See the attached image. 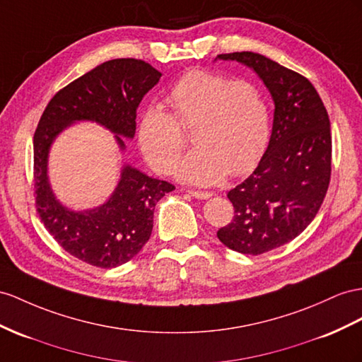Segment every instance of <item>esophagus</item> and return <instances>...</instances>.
Segmentation results:
<instances>
[{
    "label": "esophagus",
    "instance_id": "obj_1",
    "mask_svg": "<svg viewBox=\"0 0 362 362\" xmlns=\"http://www.w3.org/2000/svg\"><path fill=\"white\" fill-rule=\"evenodd\" d=\"M188 194H189V196H192V197L202 199V200L209 199L212 196V194L208 192V191H196V189H188Z\"/></svg>",
    "mask_w": 362,
    "mask_h": 362
}]
</instances>
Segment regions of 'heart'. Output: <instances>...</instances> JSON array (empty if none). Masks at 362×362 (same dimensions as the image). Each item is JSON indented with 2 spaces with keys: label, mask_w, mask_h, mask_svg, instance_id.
<instances>
[{
  "label": "heart",
  "mask_w": 362,
  "mask_h": 362,
  "mask_svg": "<svg viewBox=\"0 0 362 362\" xmlns=\"http://www.w3.org/2000/svg\"><path fill=\"white\" fill-rule=\"evenodd\" d=\"M166 104L171 115L157 105L146 107L137 132L144 157L159 173L173 170L187 145L183 129L192 127L196 148L175 168L188 183L216 185L228 173H247L269 142V105L251 81L191 70L175 81Z\"/></svg>",
  "instance_id": "b5f03b06"
}]
</instances>
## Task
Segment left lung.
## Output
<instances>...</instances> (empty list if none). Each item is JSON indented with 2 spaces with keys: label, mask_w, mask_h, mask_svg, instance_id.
Wrapping results in <instances>:
<instances>
[{
  "label": "left lung",
  "mask_w": 362,
  "mask_h": 362,
  "mask_svg": "<svg viewBox=\"0 0 362 362\" xmlns=\"http://www.w3.org/2000/svg\"><path fill=\"white\" fill-rule=\"evenodd\" d=\"M251 67L269 88L275 111L269 145L254 173L228 192L234 218L221 243L260 255L298 237L317 216L332 173L327 110L308 78L252 52L221 53Z\"/></svg>",
  "instance_id": "1"
}]
</instances>
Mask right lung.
<instances>
[{"mask_svg":"<svg viewBox=\"0 0 362 362\" xmlns=\"http://www.w3.org/2000/svg\"><path fill=\"white\" fill-rule=\"evenodd\" d=\"M162 76L142 59H111L61 88L45 107L33 136L36 211L64 251L91 266L116 267L132 260L150 240L154 206L174 185L124 166L115 192L104 205L70 211L54 199L47 177L50 145L76 120H93L120 136L136 133V111Z\"/></svg>","mask_w":362,"mask_h":362,"instance_id":"right-lung-1","label":"right lung"}]
</instances>
